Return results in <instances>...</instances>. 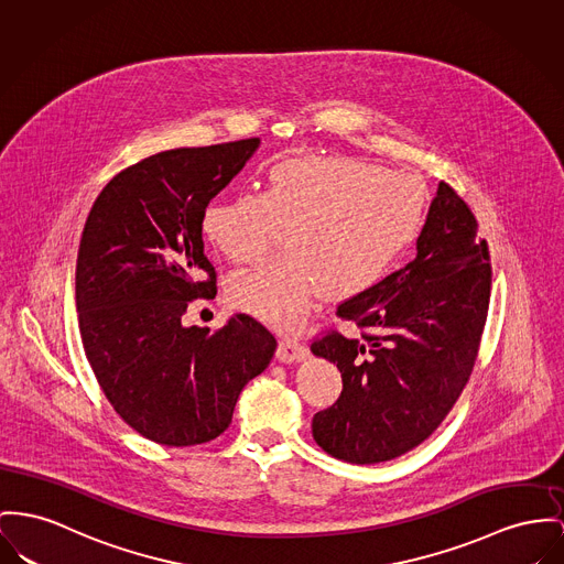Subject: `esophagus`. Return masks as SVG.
<instances>
[{
    "label": "esophagus",
    "mask_w": 564,
    "mask_h": 564,
    "mask_svg": "<svg viewBox=\"0 0 564 564\" xmlns=\"http://www.w3.org/2000/svg\"><path fill=\"white\" fill-rule=\"evenodd\" d=\"M305 355H307V348H305L301 341L293 338L280 339L278 350H275V357H278L282 364H295V361L305 359Z\"/></svg>",
    "instance_id": "34e87169"
}]
</instances>
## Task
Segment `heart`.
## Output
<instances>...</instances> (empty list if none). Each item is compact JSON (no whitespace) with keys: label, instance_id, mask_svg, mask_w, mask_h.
Returning <instances> with one entry per match:
<instances>
[{"label":"heart","instance_id":"heart-1","mask_svg":"<svg viewBox=\"0 0 564 564\" xmlns=\"http://www.w3.org/2000/svg\"><path fill=\"white\" fill-rule=\"evenodd\" d=\"M427 216L425 186L409 173L350 155H300L269 166L263 194L237 192L205 207V239L232 263L257 261L275 226L286 254L237 271L228 300L293 329L323 291L348 300L378 284L411 250Z\"/></svg>","mask_w":564,"mask_h":564}]
</instances>
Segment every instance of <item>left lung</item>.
Here are the masks:
<instances>
[{
    "label": "left lung",
    "mask_w": 564,
    "mask_h": 564,
    "mask_svg": "<svg viewBox=\"0 0 564 564\" xmlns=\"http://www.w3.org/2000/svg\"><path fill=\"white\" fill-rule=\"evenodd\" d=\"M488 241L468 205L438 184L411 263L338 305L361 338L338 332L312 352L338 366L341 393L314 414L312 436L350 464L421 445L449 414L475 368L489 307Z\"/></svg>",
    "instance_id": "obj_1"
}]
</instances>
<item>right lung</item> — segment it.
Returning <instances> with one entry per match:
<instances>
[{"label":"right lung","mask_w":564,"mask_h":564,"mask_svg":"<svg viewBox=\"0 0 564 564\" xmlns=\"http://www.w3.org/2000/svg\"><path fill=\"white\" fill-rule=\"evenodd\" d=\"M261 139L160 151L98 194L76 259V312L87 361L117 414L166 447L218 438L275 338L235 314L218 332L188 327L189 301L216 297L200 218Z\"/></svg>","instance_id":"add662e5"}]
</instances>
